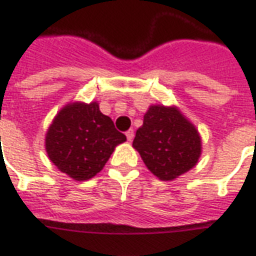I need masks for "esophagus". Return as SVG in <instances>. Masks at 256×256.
Wrapping results in <instances>:
<instances>
[{"label":"esophagus","mask_w":256,"mask_h":256,"mask_svg":"<svg viewBox=\"0 0 256 256\" xmlns=\"http://www.w3.org/2000/svg\"><path fill=\"white\" fill-rule=\"evenodd\" d=\"M126 136H128V140H130V142H132V138H134V130H132V128L128 130V132H126Z\"/></svg>","instance_id":"1"}]
</instances>
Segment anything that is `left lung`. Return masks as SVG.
I'll return each instance as SVG.
<instances>
[{"label":"left lung","mask_w":256,"mask_h":256,"mask_svg":"<svg viewBox=\"0 0 256 256\" xmlns=\"http://www.w3.org/2000/svg\"><path fill=\"white\" fill-rule=\"evenodd\" d=\"M132 148L156 178L172 180L198 164L202 140L198 128L176 106L152 104Z\"/></svg>","instance_id":"1"}]
</instances>
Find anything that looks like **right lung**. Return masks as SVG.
<instances>
[{
	"instance_id": "right-lung-1",
	"label": "right lung",
	"mask_w": 256,
	"mask_h": 256,
	"mask_svg": "<svg viewBox=\"0 0 256 256\" xmlns=\"http://www.w3.org/2000/svg\"><path fill=\"white\" fill-rule=\"evenodd\" d=\"M124 134L114 128L110 116L102 114L96 100L70 102L54 116L45 136L49 160L74 180L96 176Z\"/></svg>"
}]
</instances>
